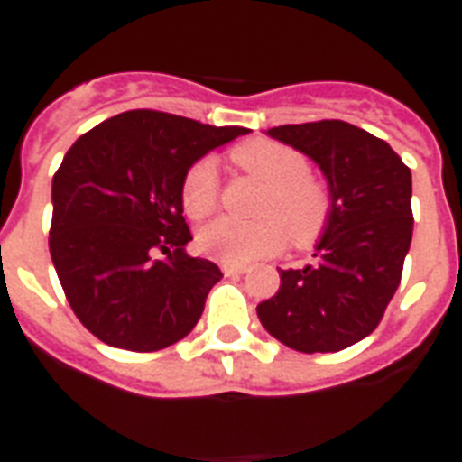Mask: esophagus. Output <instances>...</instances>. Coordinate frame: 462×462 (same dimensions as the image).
Masks as SVG:
<instances>
[{
  "label": "esophagus",
  "mask_w": 462,
  "mask_h": 462,
  "mask_svg": "<svg viewBox=\"0 0 462 462\" xmlns=\"http://www.w3.org/2000/svg\"><path fill=\"white\" fill-rule=\"evenodd\" d=\"M223 273L230 275V278H237V275L246 273V266H235V263H223Z\"/></svg>",
  "instance_id": "1"
}]
</instances>
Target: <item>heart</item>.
Wrapping results in <instances>:
<instances>
[{"instance_id": "heart-1", "label": "heart", "mask_w": 462, "mask_h": 462, "mask_svg": "<svg viewBox=\"0 0 462 462\" xmlns=\"http://www.w3.org/2000/svg\"><path fill=\"white\" fill-rule=\"evenodd\" d=\"M242 170L268 187L259 201V217L223 216L199 230V246L223 263H252L273 256L288 245H311L330 220V191L309 177L307 160L300 151L278 141H246L232 151ZM181 203L189 217L201 220L217 206V165L213 158L196 160L181 181Z\"/></svg>"}]
</instances>
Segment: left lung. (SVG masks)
I'll return each instance as SVG.
<instances>
[{
    "instance_id": "8db88e82",
    "label": "left lung",
    "mask_w": 462,
    "mask_h": 462,
    "mask_svg": "<svg viewBox=\"0 0 462 462\" xmlns=\"http://www.w3.org/2000/svg\"><path fill=\"white\" fill-rule=\"evenodd\" d=\"M266 134L314 160L333 210L311 254L314 263L278 268L281 288L256 314L292 350H345L379 326L401 285L412 239V174L386 141L340 119Z\"/></svg>"
}]
</instances>
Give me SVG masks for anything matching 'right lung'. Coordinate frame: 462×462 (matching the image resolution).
<instances>
[{
    "mask_svg": "<svg viewBox=\"0 0 462 462\" xmlns=\"http://www.w3.org/2000/svg\"><path fill=\"white\" fill-rule=\"evenodd\" d=\"M245 134L129 110L69 148L52 180L50 254L74 314L97 340L153 352L191 333L223 273L187 254L181 181L196 160Z\"/></svg>",
    "mask_w": 462,
    "mask_h": 462,
    "instance_id": "1",
    "label": "right lung"
}]
</instances>
